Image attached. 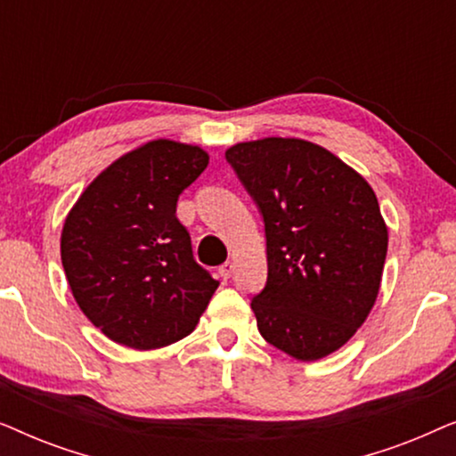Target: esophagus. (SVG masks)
Returning <instances> with one entry per match:
<instances>
[{
  "instance_id": "esophagus-1",
  "label": "esophagus",
  "mask_w": 456,
  "mask_h": 456,
  "mask_svg": "<svg viewBox=\"0 0 456 456\" xmlns=\"http://www.w3.org/2000/svg\"><path fill=\"white\" fill-rule=\"evenodd\" d=\"M232 270H234L232 261H226V264H222L220 267H217V273H220L224 280H228L230 276H232Z\"/></svg>"
}]
</instances>
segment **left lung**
Segmentation results:
<instances>
[{
    "label": "left lung",
    "instance_id": "8db88e82",
    "mask_svg": "<svg viewBox=\"0 0 456 456\" xmlns=\"http://www.w3.org/2000/svg\"><path fill=\"white\" fill-rule=\"evenodd\" d=\"M226 159L265 228L267 282L251 298L261 336L301 361L338 351L370 315L382 280L388 230L376 192L301 139L239 142Z\"/></svg>",
    "mask_w": 456,
    "mask_h": 456
}]
</instances>
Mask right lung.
Wrapping results in <instances>:
<instances>
[{
    "label": "right lung",
    "mask_w": 456,
    "mask_h": 456,
    "mask_svg": "<svg viewBox=\"0 0 456 456\" xmlns=\"http://www.w3.org/2000/svg\"><path fill=\"white\" fill-rule=\"evenodd\" d=\"M209 164L203 149L151 141L103 170L61 230V265L83 314L118 345L149 351L195 330L217 280L192 257L180 192Z\"/></svg>",
    "instance_id": "1"
}]
</instances>
